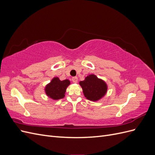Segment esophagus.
<instances>
[{"label":"esophagus","mask_w":155,"mask_h":155,"mask_svg":"<svg viewBox=\"0 0 155 155\" xmlns=\"http://www.w3.org/2000/svg\"><path fill=\"white\" fill-rule=\"evenodd\" d=\"M72 80L74 83H77L78 80V77H73L72 78Z\"/></svg>","instance_id":"obj_1"}]
</instances>
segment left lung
<instances>
[{
	"label": "left lung",
	"instance_id": "1",
	"mask_svg": "<svg viewBox=\"0 0 155 155\" xmlns=\"http://www.w3.org/2000/svg\"><path fill=\"white\" fill-rule=\"evenodd\" d=\"M79 84L83 88L84 95L91 101H97L101 99L107 90L106 83L94 74L89 75L85 80L79 82Z\"/></svg>",
	"mask_w": 155,
	"mask_h": 155
}]
</instances>
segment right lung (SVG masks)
I'll return each mask as SVG.
<instances>
[{"label":"right lung","mask_w":155,"mask_h":155,"mask_svg":"<svg viewBox=\"0 0 155 155\" xmlns=\"http://www.w3.org/2000/svg\"><path fill=\"white\" fill-rule=\"evenodd\" d=\"M69 85L70 81L68 79L61 81L58 78H54L45 88L46 95L53 100L61 99L64 97L66 89Z\"/></svg>","instance_id":"right-lung-1"}]
</instances>
